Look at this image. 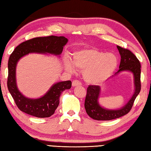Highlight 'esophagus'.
I'll return each mask as SVG.
<instances>
[{
	"label": "esophagus",
	"mask_w": 151,
	"mask_h": 151,
	"mask_svg": "<svg viewBox=\"0 0 151 151\" xmlns=\"http://www.w3.org/2000/svg\"><path fill=\"white\" fill-rule=\"evenodd\" d=\"M81 85V83L78 80H73L72 81V86L76 87V86H80Z\"/></svg>",
	"instance_id": "obj_1"
}]
</instances>
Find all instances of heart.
<instances>
[{
	"label": "heart",
	"instance_id": "obj_1",
	"mask_svg": "<svg viewBox=\"0 0 151 151\" xmlns=\"http://www.w3.org/2000/svg\"><path fill=\"white\" fill-rule=\"evenodd\" d=\"M118 65L117 58L112 53H105L97 48L82 49L74 52L72 62H64L66 70L73 72L76 68L83 71V78L89 84H100L106 81Z\"/></svg>",
	"mask_w": 151,
	"mask_h": 151
}]
</instances>
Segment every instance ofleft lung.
I'll use <instances>...</instances> for the list:
<instances>
[{
	"label": "left lung",
	"mask_w": 151,
	"mask_h": 151,
	"mask_svg": "<svg viewBox=\"0 0 151 151\" xmlns=\"http://www.w3.org/2000/svg\"><path fill=\"white\" fill-rule=\"evenodd\" d=\"M121 55V63L117 75L121 71H129L133 73L134 92L130 100L119 109H107L99 104L98 99L101 88L99 86H89L87 89L85 109L89 117L97 121H109L119 118L130 111L137 96L141 91V63L133 52L127 49L117 46Z\"/></svg>",
	"instance_id": "8db88e82"
}]
</instances>
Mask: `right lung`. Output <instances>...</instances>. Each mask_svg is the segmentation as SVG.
Returning a JSON list of instances; mask_svg holds the SVG:
<instances>
[{"mask_svg":"<svg viewBox=\"0 0 151 151\" xmlns=\"http://www.w3.org/2000/svg\"><path fill=\"white\" fill-rule=\"evenodd\" d=\"M68 40L64 36L38 37L22 42L10 55L8 68L7 86L16 105L20 111L39 118L49 117L54 114L60 104L61 93L71 87V81H60L53 85L40 98L30 99L24 96L18 90L16 81V68L21 58L30 53L50 54L60 55Z\"/></svg>","mask_w":151,"mask_h":151,"instance_id":"obj_1","label":"right lung"}]
</instances>
